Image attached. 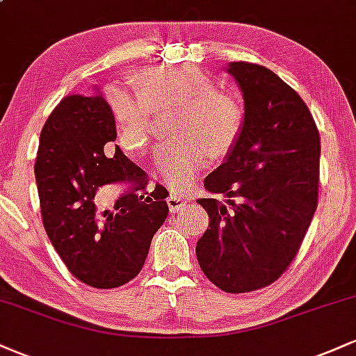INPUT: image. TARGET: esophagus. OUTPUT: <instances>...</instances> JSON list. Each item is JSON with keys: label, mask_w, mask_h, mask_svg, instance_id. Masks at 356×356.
I'll return each instance as SVG.
<instances>
[{"label": "esophagus", "mask_w": 356, "mask_h": 356, "mask_svg": "<svg viewBox=\"0 0 356 356\" xmlns=\"http://www.w3.org/2000/svg\"><path fill=\"white\" fill-rule=\"evenodd\" d=\"M165 201H167V206H169L170 212H179L187 204V199L177 197V195H172V194H170Z\"/></svg>", "instance_id": "obj_1"}]
</instances>
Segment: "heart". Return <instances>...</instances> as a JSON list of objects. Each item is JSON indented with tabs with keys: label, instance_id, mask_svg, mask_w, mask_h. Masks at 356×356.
<instances>
[{
	"label": "heart",
	"instance_id": "b5f03b06",
	"mask_svg": "<svg viewBox=\"0 0 356 356\" xmlns=\"http://www.w3.org/2000/svg\"><path fill=\"white\" fill-rule=\"evenodd\" d=\"M107 104L125 152L140 155L152 140V113L172 110L169 144L157 150V162L170 191L186 192L212 157L232 150L243 130L241 102L201 68L154 67L134 80L132 87H112Z\"/></svg>",
	"mask_w": 356,
	"mask_h": 356
}]
</instances>
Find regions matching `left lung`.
Wrapping results in <instances>:
<instances>
[{"label":"left lung","instance_id":"1","mask_svg":"<svg viewBox=\"0 0 356 356\" xmlns=\"http://www.w3.org/2000/svg\"><path fill=\"white\" fill-rule=\"evenodd\" d=\"M246 113L227 161L204 181L219 199H197L209 227L197 241L199 266L226 293L280 280L293 263L318 206L320 132L300 95L275 72L232 61Z\"/></svg>","mask_w":356,"mask_h":356}]
</instances>
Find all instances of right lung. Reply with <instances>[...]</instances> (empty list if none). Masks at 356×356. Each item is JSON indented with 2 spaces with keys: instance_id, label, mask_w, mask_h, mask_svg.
I'll return each mask as SVG.
<instances>
[{
  "instance_id": "1",
  "label": "right lung",
  "mask_w": 356,
  "mask_h": 356,
  "mask_svg": "<svg viewBox=\"0 0 356 356\" xmlns=\"http://www.w3.org/2000/svg\"><path fill=\"white\" fill-rule=\"evenodd\" d=\"M115 138L104 97L75 93L44 122L35 162L44 231L68 271L97 289L118 288L140 273L150 241L169 214L161 184L150 186L117 145L107 155ZM115 181L127 186L116 212L99 213L95 195Z\"/></svg>"
}]
</instances>
